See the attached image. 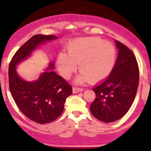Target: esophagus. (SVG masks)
Segmentation results:
<instances>
[{
	"instance_id": "34e87169",
	"label": "esophagus",
	"mask_w": 151,
	"mask_h": 151,
	"mask_svg": "<svg viewBox=\"0 0 151 151\" xmlns=\"http://www.w3.org/2000/svg\"><path fill=\"white\" fill-rule=\"evenodd\" d=\"M82 91H83V88L77 87H73V92H74V93H78V92H82Z\"/></svg>"
}]
</instances>
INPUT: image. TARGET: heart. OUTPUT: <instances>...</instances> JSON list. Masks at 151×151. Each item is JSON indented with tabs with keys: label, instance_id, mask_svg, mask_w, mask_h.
Segmentation results:
<instances>
[{
	"label": "heart",
	"instance_id": "obj_1",
	"mask_svg": "<svg viewBox=\"0 0 151 151\" xmlns=\"http://www.w3.org/2000/svg\"><path fill=\"white\" fill-rule=\"evenodd\" d=\"M67 52L59 53L57 66L61 75L69 79L77 69L82 72L78 82H97L107 78L115 67L117 52L113 44L100 38H86L72 41Z\"/></svg>",
	"mask_w": 151,
	"mask_h": 151
}]
</instances>
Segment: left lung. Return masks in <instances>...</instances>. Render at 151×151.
I'll list each match as a JSON object with an SVG mask.
<instances>
[{
  "label": "left lung",
  "instance_id": "obj_1",
  "mask_svg": "<svg viewBox=\"0 0 151 151\" xmlns=\"http://www.w3.org/2000/svg\"><path fill=\"white\" fill-rule=\"evenodd\" d=\"M118 55L110 75L93 87L96 97L90 111L100 121L115 122L123 117L131 107L139 83V68L133 52L115 41Z\"/></svg>",
  "mask_w": 151,
  "mask_h": 151
}]
</instances>
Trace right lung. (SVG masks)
<instances>
[{
	"label": "right lung",
	"instance_id": "add662e5",
	"mask_svg": "<svg viewBox=\"0 0 151 151\" xmlns=\"http://www.w3.org/2000/svg\"><path fill=\"white\" fill-rule=\"evenodd\" d=\"M54 35L36 34L26 41L15 53L8 69L9 88L19 110L32 121L39 124L51 122L64 110L66 99L72 94V87L56 72L50 63L49 69L34 82L22 79L16 72V66L27 58L40 44L57 39Z\"/></svg>",
	"mask_w": 151,
	"mask_h": 151
}]
</instances>
